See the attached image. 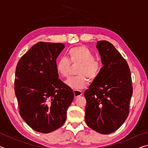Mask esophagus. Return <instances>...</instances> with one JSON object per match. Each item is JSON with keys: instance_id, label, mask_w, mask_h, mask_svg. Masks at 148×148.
Here are the masks:
<instances>
[{"instance_id": "1", "label": "esophagus", "mask_w": 148, "mask_h": 148, "mask_svg": "<svg viewBox=\"0 0 148 148\" xmlns=\"http://www.w3.org/2000/svg\"><path fill=\"white\" fill-rule=\"evenodd\" d=\"M74 97L76 98V97L82 95V91H79V90H74Z\"/></svg>"}]
</instances>
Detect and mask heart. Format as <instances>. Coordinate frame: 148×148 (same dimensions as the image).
Returning a JSON list of instances; mask_svg holds the SVG:
<instances>
[{
    "instance_id": "obj_1",
    "label": "heart",
    "mask_w": 148,
    "mask_h": 148,
    "mask_svg": "<svg viewBox=\"0 0 148 148\" xmlns=\"http://www.w3.org/2000/svg\"><path fill=\"white\" fill-rule=\"evenodd\" d=\"M69 59L61 57L56 62V71L62 77L70 75L71 64H79L76 74L79 76L72 77L65 82L67 86L74 89L85 88L87 85V78L93 80L98 76L102 69L101 62L95 60V55L84 46L72 47L69 51Z\"/></svg>"
}]
</instances>
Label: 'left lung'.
Masks as SVG:
<instances>
[{"instance_id":"obj_1","label":"left lung","mask_w":148,"mask_h":148,"mask_svg":"<svg viewBox=\"0 0 148 148\" xmlns=\"http://www.w3.org/2000/svg\"><path fill=\"white\" fill-rule=\"evenodd\" d=\"M103 66L84 92L87 104L85 120L101 134L116 131L129 114L132 79L127 61L110 42H97Z\"/></svg>"}]
</instances>
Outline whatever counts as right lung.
<instances>
[{"label": "right lung", "instance_id": "add662e5", "mask_svg": "<svg viewBox=\"0 0 148 148\" xmlns=\"http://www.w3.org/2000/svg\"><path fill=\"white\" fill-rule=\"evenodd\" d=\"M64 47L39 42L17 64L14 89L20 116L37 132L49 133L61 127L73 101V91L59 79L56 67Z\"/></svg>", "mask_w": 148, "mask_h": 148}]
</instances>
